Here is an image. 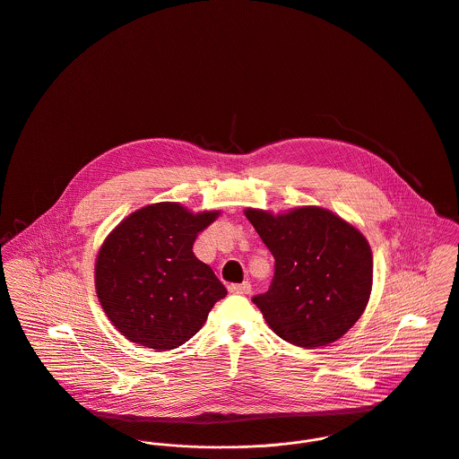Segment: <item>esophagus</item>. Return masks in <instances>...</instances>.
<instances>
[{
	"label": "esophagus",
	"instance_id": "34e87169",
	"mask_svg": "<svg viewBox=\"0 0 459 459\" xmlns=\"http://www.w3.org/2000/svg\"><path fill=\"white\" fill-rule=\"evenodd\" d=\"M229 290H230L232 294H250V292H252V285H250V281L232 283V285H229Z\"/></svg>",
	"mask_w": 459,
	"mask_h": 459
}]
</instances>
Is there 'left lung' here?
<instances>
[{
	"mask_svg": "<svg viewBox=\"0 0 459 459\" xmlns=\"http://www.w3.org/2000/svg\"><path fill=\"white\" fill-rule=\"evenodd\" d=\"M247 218L274 256L269 290L252 298L269 327L305 349L342 338L371 292L373 258L364 236L311 205L280 216L247 209Z\"/></svg>",
	"mask_w": 459,
	"mask_h": 459,
	"instance_id": "left-lung-1",
	"label": "left lung"
}]
</instances>
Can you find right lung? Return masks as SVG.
<instances>
[{"label":"right lung","mask_w":459,"mask_h":459,"mask_svg":"<svg viewBox=\"0 0 459 459\" xmlns=\"http://www.w3.org/2000/svg\"><path fill=\"white\" fill-rule=\"evenodd\" d=\"M216 211L194 214L176 203L132 212L105 239L95 283L103 311L130 342L154 351L181 347L203 327L227 289L194 254Z\"/></svg>","instance_id":"add662e5"}]
</instances>
